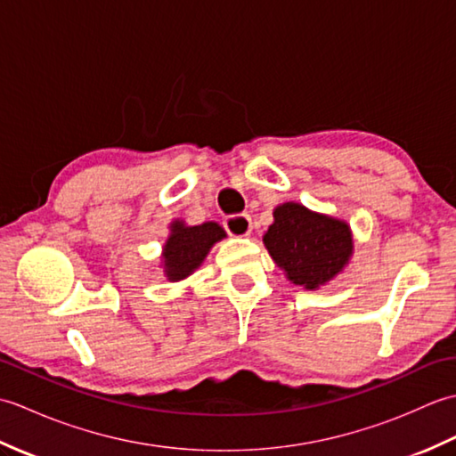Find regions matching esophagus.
Listing matches in <instances>:
<instances>
[{
	"label": "esophagus",
	"instance_id": "esophagus-1",
	"mask_svg": "<svg viewBox=\"0 0 456 456\" xmlns=\"http://www.w3.org/2000/svg\"><path fill=\"white\" fill-rule=\"evenodd\" d=\"M225 229L231 235L245 237L250 233V229H253V223H250V217L247 213H237V216L225 217Z\"/></svg>",
	"mask_w": 456,
	"mask_h": 456
}]
</instances>
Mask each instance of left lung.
Masks as SVG:
<instances>
[{
    "label": "left lung",
    "mask_w": 456,
    "mask_h": 456,
    "mask_svg": "<svg viewBox=\"0 0 456 456\" xmlns=\"http://www.w3.org/2000/svg\"><path fill=\"white\" fill-rule=\"evenodd\" d=\"M263 240L289 282L305 289H317L335 278L353 255V233L345 221L294 201L274 209V223Z\"/></svg>",
    "instance_id": "left-lung-1"
}]
</instances>
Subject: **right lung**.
I'll use <instances>...</instances> for the list:
<instances>
[{"label":"right lung","mask_w":456,"mask_h":456,"mask_svg":"<svg viewBox=\"0 0 456 456\" xmlns=\"http://www.w3.org/2000/svg\"><path fill=\"white\" fill-rule=\"evenodd\" d=\"M225 237V229L216 221H208L193 227H188L180 219L172 221L170 237L162 248L164 274L170 282L188 278L203 263L209 248Z\"/></svg>","instance_id":"1"}]
</instances>
